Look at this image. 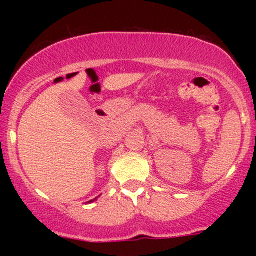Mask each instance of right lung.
<instances>
[{"label":"right lung","mask_w":256,"mask_h":256,"mask_svg":"<svg viewBox=\"0 0 256 256\" xmlns=\"http://www.w3.org/2000/svg\"><path fill=\"white\" fill-rule=\"evenodd\" d=\"M90 202H91V201H90Z\"/></svg>","instance_id":"right-lung-1"}]
</instances>
